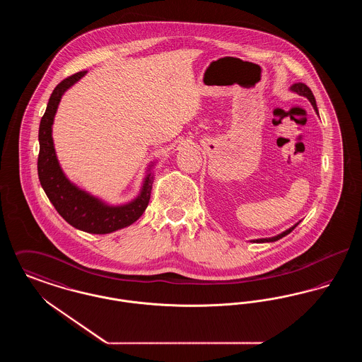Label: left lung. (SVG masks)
<instances>
[{"label":"left lung","mask_w":362,"mask_h":362,"mask_svg":"<svg viewBox=\"0 0 362 362\" xmlns=\"http://www.w3.org/2000/svg\"><path fill=\"white\" fill-rule=\"evenodd\" d=\"M291 90L292 92H296L297 95H300V96H304V98H307L308 100H310V104H312V107L315 108V111H316V114L319 115V112H317V107H316V100H315V96H313V93H312V90H310L308 86H305V84H303V83H296V84H293L291 86ZM300 223V221H298ZM297 224L293 225L291 226L289 229H286L285 232H282V233H279V235H276L274 238H267V239H257V240H252L254 243H272V241L279 240V239H282L284 236H286V235H289L291 232H292L293 229L298 225Z\"/></svg>","instance_id":"obj_1"}]
</instances>
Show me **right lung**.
<instances>
[{
    "mask_svg": "<svg viewBox=\"0 0 362 362\" xmlns=\"http://www.w3.org/2000/svg\"><path fill=\"white\" fill-rule=\"evenodd\" d=\"M86 74V71H78L61 81L52 90L39 126L37 175L47 198L66 223L88 233L105 235L136 223L142 216L151 199L155 163L148 165L139 194L123 205L105 204L100 198L77 187L66 177L54 149L52 123L64 93Z\"/></svg>",
    "mask_w": 362,
    "mask_h": 362,
    "instance_id": "add662e5",
    "label": "right lung"
}]
</instances>
